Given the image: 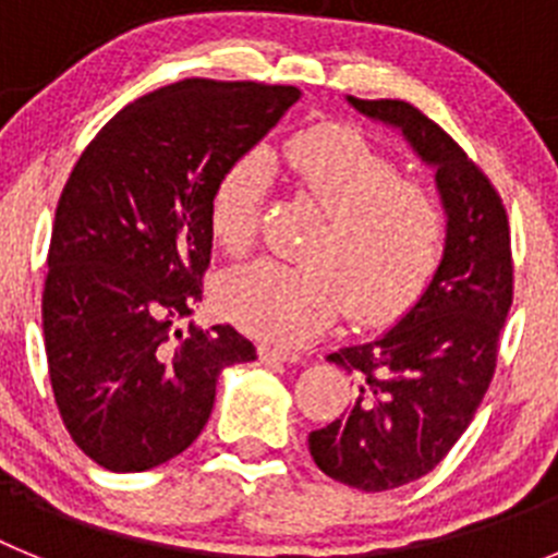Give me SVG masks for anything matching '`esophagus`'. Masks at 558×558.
Masks as SVG:
<instances>
[{
    "label": "esophagus",
    "instance_id": "obj_1",
    "mask_svg": "<svg viewBox=\"0 0 558 558\" xmlns=\"http://www.w3.org/2000/svg\"><path fill=\"white\" fill-rule=\"evenodd\" d=\"M259 360H263V363H299L302 354L290 352V349L284 347H263L259 349Z\"/></svg>",
    "mask_w": 558,
    "mask_h": 558
}]
</instances>
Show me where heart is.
Instances as JSON below:
<instances>
[{
	"instance_id": "heart-1",
	"label": "heart",
	"mask_w": 558,
	"mask_h": 558,
	"mask_svg": "<svg viewBox=\"0 0 558 558\" xmlns=\"http://www.w3.org/2000/svg\"><path fill=\"white\" fill-rule=\"evenodd\" d=\"M295 186L324 226L304 248L307 265L256 259L229 270L220 307L236 327L274 343H304L347 302L357 322H383L425 293L445 259L450 218L436 192L405 181L399 167L357 131L318 125L284 147ZM268 161L236 156L209 198V229L229 254L254 245Z\"/></svg>"
}]
</instances>
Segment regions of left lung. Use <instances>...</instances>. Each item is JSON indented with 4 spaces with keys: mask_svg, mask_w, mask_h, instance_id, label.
I'll use <instances>...</instances> for the list:
<instances>
[{
    "mask_svg": "<svg viewBox=\"0 0 558 558\" xmlns=\"http://www.w3.org/2000/svg\"><path fill=\"white\" fill-rule=\"evenodd\" d=\"M349 102L397 128L436 170L450 218L445 259L402 322L327 357L352 374L354 399L307 438L324 475L360 492H388L427 475L470 427L497 366L514 265L506 206L450 133L405 100Z\"/></svg>",
    "mask_w": 558,
    "mask_h": 558,
    "instance_id": "1",
    "label": "left lung"
}]
</instances>
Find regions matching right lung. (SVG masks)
I'll use <instances>...</instances> for the list:
<instances>
[{"instance_id":"add662e5","label":"right lung","mask_w":558,"mask_h":558,"mask_svg":"<svg viewBox=\"0 0 558 558\" xmlns=\"http://www.w3.org/2000/svg\"><path fill=\"white\" fill-rule=\"evenodd\" d=\"M302 97L190 81L122 108L69 175L49 240L44 347L69 436L111 472H145L201 436L226 366L256 349L190 322L211 259L209 198Z\"/></svg>"}]
</instances>
